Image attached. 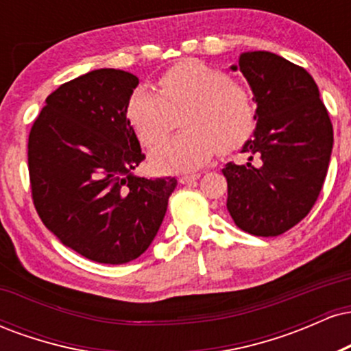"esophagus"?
I'll use <instances>...</instances> for the list:
<instances>
[{
	"label": "esophagus",
	"mask_w": 351,
	"mask_h": 351,
	"mask_svg": "<svg viewBox=\"0 0 351 351\" xmlns=\"http://www.w3.org/2000/svg\"><path fill=\"white\" fill-rule=\"evenodd\" d=\"M199 178V175H183L180 178V183H183V184H193V183H196V180Z\"/></svg>",
	"instance_id": "1"
}]
</instances>
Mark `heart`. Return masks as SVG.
Returning a JSON list of instances; mask_svg holds the SVG:
<instances>
[{"instance_id": "obj_1", "label": "heart", "mask_w": 351, "mask_h": 351, "mask_svg": "<svg viewBox=\"0 0 351 351\" xmlns=\"http://www.w3.org/2000/svg\"><path fill=\"white\" fill-rule=\"evenodd\" d=\"M181 114L184 132L153 153L155 170H196L217 148L223 153L239 148L256 127V107L247 88L198 60L170 67L158 80V92L135 88L125 108L128 123L147 148L160 147Z\"/></svg>"}]
</instances>
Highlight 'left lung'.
I'll use <instances>...</instances> for the list:
<instances>
[{"instance_id":"8db88e82","label":"left lung","mask_w":351,"mask_h":351,"mask_svg":"<svg viewBox=\"0 0 351 351\" xmlns=\"http://www.w3.org/2000/svg\"><path fill=\"white\" fill-rule=\"evenodd\" d=\"M256 102V130L243 145L245 165L228 163V211L254 236H279L300 223L320 195L333 128L312 75L267 51L239 56ZM256 156L257 164H251Z\"/></svg>"}]
</instances>
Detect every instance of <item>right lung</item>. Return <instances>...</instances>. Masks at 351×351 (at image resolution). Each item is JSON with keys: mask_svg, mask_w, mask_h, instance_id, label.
Wrapping results in <instances>:
<instances>
[{"mask_svg": "<svg viewBox=\"0 0 351 351\" xmlns=\"http://www.w3.org/2000/svg\"><path fill=\"white\" fill-rule=\"evenodd\" d=\"M138 77L90 71L46 99L31 128L27 163L36 211L66 247L100 264L147 251L163 223L175 178H143L125 108Z\"/></svg>", "mask_w": 351, "mask_h": 351, "instance_id": "right-lung-1", "label": "right lung"}]
</instances>
